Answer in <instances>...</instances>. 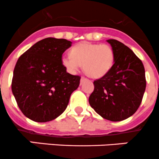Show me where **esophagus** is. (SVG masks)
<instances>
[{
	"label": "esophagus",
	"instance_id": "1",
	"mask_svg": "<svg viewBox=\"0 0 159 159\" xmlns=\"http://www.w3.org/2000/svg\"><path fill=\"white\" fill-rule=\"evenodd\" d=\"M85 80H86V78L81 77V80H80V84H82V83H83Z\"/></svg>",
	"mask_w": 159,
	"mask_h": 159
}]
</instances>
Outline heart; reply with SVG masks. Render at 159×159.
Masks as SVG:
<instances>
[{"mask_svg": "<svg viewBox=\"0 0 159 159\" xmlns=\"http://www.w3.org/2000/svg\"><path fill=\"white\" fill-rule=\"evenodd\" d=\"M114 62V52L109 45L83 42L71 50V55L64 56L62 63L67 71L75 73L83 65L84 73L93 79H100L109 73Z\"/></svg>", "mask_w": 159, "mask_h": 159, "instance_id": "1", "label": "heart"}]
</instances>
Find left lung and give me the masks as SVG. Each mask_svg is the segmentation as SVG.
<instances>
[{
  "label": "left lung",
  "mask_w": 159,
  "mask_h": 159,
  "mask_svg": "<svg viewBox=\"0 0 159 159\" xmlns=\"http://www.w3.org/2000/svg\"><path fill=\"white\" fill-rule=\"evenodd\" d=\"M107 41L114 50V63L107 74L93 82L89 103L103 118L120 121L132 116L141 104L145 71L131 48L115 39Z\"/></svg>",
  "instance_id": "left-lung-1"
}]
</instances>
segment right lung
<instances>
[{
    "mask_svg": "<svg viewBox=\"0 0 159 159\" xmlns=\"http://www.w3.org/2000/svg\"><path fill=\"white\" fill-rule=\"evenodd\" d=\"M71 45L66 39L46 38L18 59L11 89L20 110L30 120L50 121L66 109L80 80V76L67 73L62 63V55Z\"/></svg>",
    "mask_w": 159,
    "mask_h": 159,
    "instance_id": "right-lung-1",
    "label": "right lung"
}]
</instances>
